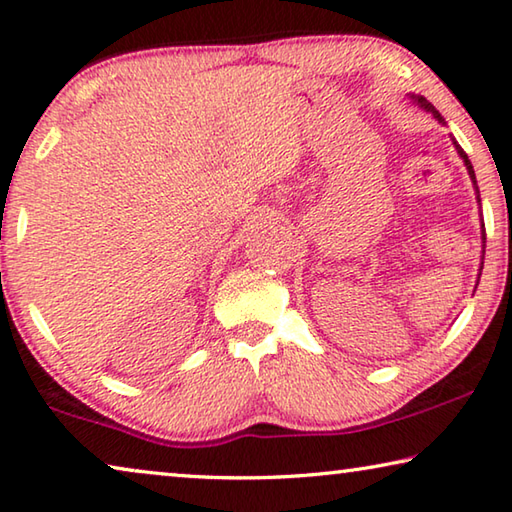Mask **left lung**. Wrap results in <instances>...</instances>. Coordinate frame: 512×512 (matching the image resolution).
Returning a JSON list of instances; mask_svg holds the SVG:
<instances>
[{"mask_svg": "<svg viewBox=\"0 0 512 512\" xmlns=\"http://www.w3.org/2000/svg\"><path fill=\"white\" fill-rule=\"evenodd\" d=\"M410 100H412V102H415V104H417V107H421V109H424V111H428V113H433V118L437 120V123H442V125H444V118L440 116V111H437V109L433 107V104L426 100V97H424V95H412V93H410ZM451 141H453V145H456V150H458V154H460V159H462V161H465V168H467V173H469V177H472V182H474V189H476V202H478V205H481V193H478V186H476V175H474V166H472V161H469V157H467V154H465V150H462V148H460V145H458V141H456V139H453V136H451ZM481 221H483V218H481ZM481 232H483V239H485V225H483V223H481ZM483 246H485V241H483ZM483 255H485V250H483ZM481 259H483V257H481ZM478 271H483V262H481V269H478ZM478 278H481V273H478ZM476 285H478V282H476Z\"/></svg>", "mask_w": 512, "mask_h": 512, "instance_id": "8db88e82", "label": "left lung"}]
</instances>
